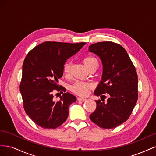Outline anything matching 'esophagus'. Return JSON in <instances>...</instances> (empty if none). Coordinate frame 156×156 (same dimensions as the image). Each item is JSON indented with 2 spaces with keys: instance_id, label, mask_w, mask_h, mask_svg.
I'll return each mask as SVG.
<instances>
[{
  "instance_id": "esophagus-1",
  "label": "esophagus",
  "mask_w": 156,
  "mask_h": 156,
  "mask_svg": "<svg viewBox=\"0 0 156 156\" xmlns=\"http://www.w3.org/2000/svg\"><path fill=\"white\" fill-rule=\"evenodd\" d=\"M77 100H79V101H86L87 100V99L86 98H77Z\"/></svg>"
}]
</instances>
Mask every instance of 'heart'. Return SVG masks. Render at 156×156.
I'll list each match as a JSON object with an SVG mask.
<instances>
[{"mask_svg": "<svg viewBox=\"0 0 156 156\" xmlns=\"http://www.w3.org/2000/svg\"><path fill=\"white\" fill-rule=\"evenodd\" d=\"M83 62L86 68L88 69L92 66L98 62L97 60L92 56H86L83 59ZM71 68V64L68 61L66 62L63 66V72L65 74L69 73ZM92 87V84L89 83H84L81 81H75L73 84L70 86L69 89L73 92L80 96H85L88 94V90Z\"/></svg>", "mask_w": 156, "mask_h": 156, "instance_id": "obj_1", "label": "heart"}]
</instances>
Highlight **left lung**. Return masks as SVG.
<instances>
[{
    "mask_svg": "<svg viewBox=\"0 0 156 156\" xmlns=\"http://www.w3.org/2000/svg\"><path fill=\"white\" fill-rule=\"evenodd\" d=\"M88 51L98 56L103 65L101 81L94 95L108 96L107 103L96 101V108L90 119L102 128H114L128 119L136 105L137 74L126 51L119 44L98 42L90 45Z\"/></svg>",
    "mask_w": 156,
    "mask_h": 156,
    "instance_id": "obj_1",
    "label": "left lung"
}]
</instances>
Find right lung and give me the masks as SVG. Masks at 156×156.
Instances as JSON below:
<instances>
[{
	"label": "right lung",
	"instance_id": "right-lung-1",
	"mask_svg": "<svg viewBox=\"0 0 156 156\" xmlns=\"http://www.w3.org/2000/svg\"><path fill=\"white\" fill-rule=\"evenodd\" d=\"M86 44L46 41L32 49L23 64L20 92L23 107L30 119L39 126L55 129L66 120L69 106L76 98L64 93L60 100H53V92L66 91L58 79L63 75V66Z\"/></svg>",
	"mask_w": 156,
	"mask_h": 156
}]
</instances>
